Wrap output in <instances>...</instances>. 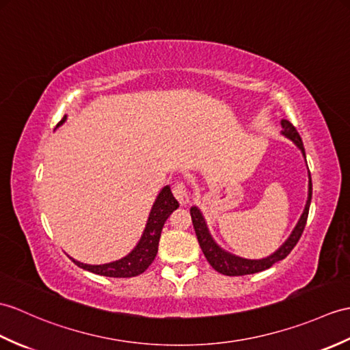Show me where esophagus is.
<instances>
[{"instance_id": "esophagus-1", "label": "esophagus", "mask_w": 350, "mask_h": 350, "mask_svg": "<svg viewBox=\"0 0 350 350\" xmlns=\"http://www.w3.org/2000/svg\"><path fill=\"white\" fill-rule=\"evenodd\" d=\"M173 193L174 197L177 198V201L180 202V204H188L189 202V193L188 189H186V186L183 183H177L173 186Z\"/></svg>"}]
</instances>
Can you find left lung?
Returning <instances> with one entry per match:
<instances>
[{
	"label": "left lung",
	"instance_id": "1",
	"mask_svg": "<svg viewBox=\"0 0 350 350\" xmlns=\"http://www.w3.org/2000/svg\"><path fill=\"white\" fill-rule=\"evenodd\" d=\"M282 128H283L282 134L288 137L289 140L294 142L297 148L301 150L303 157L306 158L301 137H299L295 126L292 125L289 120L283 119ZM310 201H312V177H310V173H308V197H307V202H306V207H304V212H303L301 217H299L297 226L288 237V240L283 243V245L274 252V254H271L267 258H262V259H246L241 256H235V255L230 254V252L224 250L213 240L212 234H210V231L207 228L206 219L200 212L198 207H195V206L191 207V217H192L195 234H197V239L200 243V247L202 250V254H204V256L207 258L208 264L212 265L217 273L225 274V275H245V274H254V273L264 271V270H267V268H270L273 264L282 261V259H285L291 254V250L297 246V243L306 228L308 208H310Z\"/></svg>",
	"mask_w": 350,
	"mask_h": 350
}]
</instances>
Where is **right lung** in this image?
<instances>
[{"label":"right lung","instance_id":"1","mask_svg":"<svg viewBox=\"0 0 350 350\" xmlns=\"http://www.w3.org/2000/svg\"><path fill=\"white\" fill-rule=\"evenodd\" d=\"M65 120H67V116H64L59 120V124L56 125V128L61 126ZM177 207L178 202L173 197L170 186H164L158 193L155 202H153L148 224H146V228L143 231L140 241L137 243V246L129 252L126 256L118 259V261L101 265L83 264L71 258L72 262L77 267L83 268V270L105 275V278H134V275L142 274L143 271L148 270V267L153 262V259H155L158 254L162 226H164L168 216L172 215Z\"/></svg>","mask_w":350,"mask_h":350}]
</instances>
